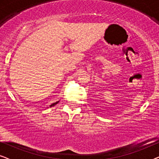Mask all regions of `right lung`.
I'll use <instances>...</instances> for the list:
<instances>
[{
    "instance_id": "add662e5",
    "label": "right lung",
    "mask_w": 159,
    "mask_h": 159,
    "mask_svg": "<svg viewBox=\"0 0 159 159\" xmlns=\"http://www.w3.org/2000/svg\"><path fill=\"white\" fill-rule=\"evenodd\" d=\"M58 102H59V101H56V102H55V103H52L51 105H50L49 106V107H53V106H56V104H57ZM49 107H46V108H49Z\"/></svg>"
}]
</instances>
